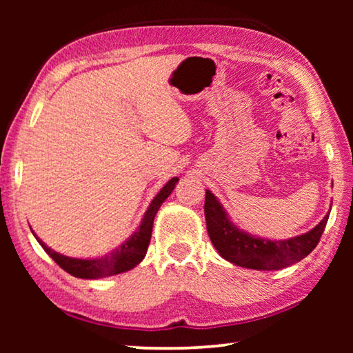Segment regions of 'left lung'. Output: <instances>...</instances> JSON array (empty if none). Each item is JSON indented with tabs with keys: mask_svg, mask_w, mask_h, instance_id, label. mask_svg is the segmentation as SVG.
Segmentation results:
<instances>
[{
	"mask_svg": "<svg viewBox=\"0 0 353 353\" xmlns=\"http://www.w3.org/2000/svg\"><path fill=\"white\" fill-rule=\"evenodd\" d=\"M204 213L208 236L219 255L236 266L259 271L283 270L305 259L318 246L330 214L327 213L324 219L307 234L283 241H271L236 229L227 218L223 205L208 190H205Z\"/></svg>",
	"mask_w": 353,
	"mask_h": 353,
	"instance_id": "1",
	"label": "left lung"
}]
</instances>
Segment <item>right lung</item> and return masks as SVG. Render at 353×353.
Here are the masks:
<instances>
[{"mask_svg": "<svg viewBox=\"0 0 353 353\" xmlns=\"http://www.w3.org/2000/svg\"><path fill=\"white\" fill-rule=\"evenodd\" d=\"M177 181V177H172L171 181L159 191V194L152 199L151 205H149L148 212L141 219V224L139 225V229L134 232L132 236H130L128 241H124L121 246L113 249L110 254L99 256V259H71V256H65L54 252V250L48 248L43 241L39 240L37 236L35 238H37L40 246L45 249V252L50 255L63 271H67L71 276H74L77 279H101L126 272L129 270H132V268H135L143 259H145L149 241H151L155 214H157L159 208L163 204L165 199L171 194V191L174 190Z\"/></svg>", "mask_w": 353, "mask_h": 353, "instance_id": "right-lung-1", "label": "right lung"}]
</instances>
